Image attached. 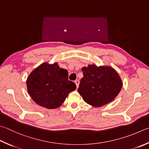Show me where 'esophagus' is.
<instances>
[{"mask_svg":"<svg viewBox=\"0 0 149 149\" xmlns=\"http://www.w3.org/2000/svg\"><path fill=\"white\" fill-rule=\"evenodd\" d=\"M75 85H76L77 88H78V86H79V81L78 80V79L75 80Z\"/></svg>","mask_w":149,"mask_h":149,"instance_id":"34e87169","label":"esophagus"}]
</instances>
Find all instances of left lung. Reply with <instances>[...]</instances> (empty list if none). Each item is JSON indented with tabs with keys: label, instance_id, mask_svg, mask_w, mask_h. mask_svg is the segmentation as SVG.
<instances>
[{
	"label": "left lung",
	"instance_id": "1",
	"mask_svg": "<svg viewBox=\"0 0 149 149\" xmlns=\"http://www.w3.org/2000/svg\"><path fill=\"white\" fill-rule=\"evenodd\" d=\"M78 93L83 100L94 107H101L112 102L123 86L118 73L111 66L95 64L83 67Z\"/></svg>",
	"mask_w": 149,
	"mask_h": 149
}]
</instances>
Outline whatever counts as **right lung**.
<instances>
[{"label": "right lung", "mask_w": 149, "mask_h": 149, "mask_svg": "<svg viewBox=\"0 0 149 149\" xmlns=\"http://www.w3.org/2000/svg\"><path fill=\"white\" fill-rule=\"evenodd\" d=\"M28 93L40 106L55 109L63 104L70 92L76 88L68 80V73L57 63H44L32 71L26 80Z\"/></svg>", "instance_id": "add662e5"}]
</instances>
